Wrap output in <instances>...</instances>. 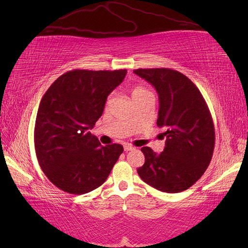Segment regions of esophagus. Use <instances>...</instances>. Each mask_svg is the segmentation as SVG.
<instances>
[{
	"instance_id": "1",
	"label": "esophagus",
	"mask_w": 248,
	"mask_h": 248,
	"mask_svg": "<svg viewBox=\"0 0 248 248\" xmlns=\"http://www.w3.org/2000/svg\"><path fill=\"white\" fill-rule=\"evenodd\" d=\"M136 148L134 147H132L131 145H129V144H126V145H124V151L125 152H128V151H132V150H134Z\"/></svg>"
}]
</instances>
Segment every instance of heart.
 I'll return each mask as SVG.
<instances>
[{
	"label": "heart",
	"instance_id": "b5f03b06",
	"mask_svg": "<svg viewBox=\"0 0 248 248\" xmlns=\"http://www.w3.org/2000/svg\"><path fill=\"white\" fill-rule=\"evenodd\" d=\"M151 94L150 93V91H148L147 89L142 88V87H140V86H137L134 87L132 90H131V96H132V99H136V98H140V97L141 96H145V95H149ZM110 97L108 99V101H109Z\"/></svg>",
	"mask_w": 248,
	"mask_h": 248
}]
</instances>
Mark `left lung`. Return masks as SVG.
I'll return each mask as SVG.
<instances>
[{
    "label": "left lung",
    "mask_w": 248,
    "mask_h": 248,
    "mask_svg": "<svg viewBox=\"0 0 248 248\" xmlns=\"http://www.w3.org/2000/svg\"><path fill=\"white\" fill-rule=\"evenodd\" d=\"M159 96L157 126L163 128L166 147L160 154L142 147L145 163L138 169L141 180L163 192L188 189L212 159L215 130L211 112L197 86L170 68L136 69ZM162 137V138H163Z\"/></svg>",
    "instance_id": "left-lung-1"
}]
</instances>
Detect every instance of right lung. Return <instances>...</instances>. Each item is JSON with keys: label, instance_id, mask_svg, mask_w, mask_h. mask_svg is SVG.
Masks as SVG:
<instances>
[{"label": "right lung", "instance_id": "obj_1", "mask_svg": "<svg viewBox=\"0 0 248 248\" xmlns=\"http://www.w3.org/2000/svg\"><path fill=\"white\" fill-rule=\"evenodd\" d=\"M126 73V69L70 70L43 95L35 122V151L44 175L59 189L71 194L96 189L122 154V145L103 147L89 129Z\"/></svg>", "mask_w": 248, "mask_h": 248}]
</instances>
